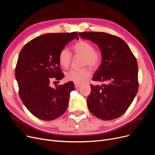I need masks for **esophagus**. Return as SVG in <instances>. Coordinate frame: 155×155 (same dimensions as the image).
Returning a JSON list of instances; mask_svg holds the SVG:
<instances>
[{
	"label": "esophagus",
	"mask_w": 155,
	"mask_h": 155,
	"mask_svg": "<svg viewBox=\"0 0 155 155\" xmlns=\"http://www.w3.org/2000/svg\"><path fill=\"white\" fill-rule=\"evenodd\" d=\"M80 85H81V84H77V83H75V87H76V88H78V87H79Z\"/></svg>",
	"instance_id": "1"
}]
</instances>
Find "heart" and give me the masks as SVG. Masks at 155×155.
I'll return each mask as SVG.
<instances>
[{"mask_svg":"<svg viewBox=\"0 0 155 155\" xmlns=\"http://www.w3.org/2000/svg\"><path fill=\"white\" fill-rule=\"evenodd\" d=\"M73 53L75 56H82L81 66H89L95 69L102 61V54L99 50L94 49V45L86 40H80L72 46ZM59 63L63 68H68L72 60L71 52L66 48L60 51L58 55ZM91 75L89 69L84 67L78 69H72L66 74V79L77 84L82 83Z\"/></svg>","mask_w":155,"mask_h":155,"instance_id":"b5f03b06","label":"heart"}]
</instances>
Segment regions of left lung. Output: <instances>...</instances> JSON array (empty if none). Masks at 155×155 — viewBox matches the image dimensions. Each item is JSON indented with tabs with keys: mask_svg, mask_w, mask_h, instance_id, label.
Here are the masks:
<instances>
[{
	"mask_svg": "<svg viewBox=\"0 0 155 155\" xmlns=\"http://www.w3.org/2000/svg\"><path fill=\"white\" fill-rule=\"evenodd\" d=\"M78 34L96 44L102 54V63L92 80L105 84L91 85L89 110L103 120L117 118L129 108L138 91L136 58L127 43L117 36L96 31Z\"/></svg>",
	"mask_w": 155,
	"mask_h": 155,
	"instance_id": "obj_1",
	"label": "left lung"
}]
</instances>
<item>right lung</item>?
<instances>
[{
  "label": "right lung",
  "instance_id": "right-lung-1",
  "mask_svg": "<svg viewBox=\"0 0 155 155\" xmlns=\"http://www.w3.org/2000/svg\"><path fill=\"white\" fill-rule=\"evenodd\" d=\"M76 38L77 32L47 33L32 39L20 51L15 68L19 95L32 115L43 120H54L66 111L72 82L50 86L51 80L64 77L58 60L59 53Z\"/></svg>",
  "mask_w": 155,
  "mask_h": 155
}]
</instances>
